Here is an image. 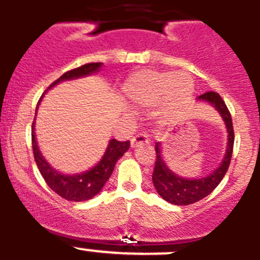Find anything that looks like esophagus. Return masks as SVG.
I'll list each match as a JSON object with an SVG mask.
<instances>
[{
    "instance_id": "obj_1",
    "label": "esophagus",
    "mask_w": 260,
    "mask_h": 260,
    "mask_svg": "<svg viewBox=\"0 0 260 260\" xmlns=\"http://www.w3.org/2000/svg\"><path fill=\"white\" fill-rule=\"evenodd\" d=\"M145 143H148V137L146 135H138L136 137H133L131 140V147L136 148L141 145H145Z\"/></svg>"
}]
</instances>
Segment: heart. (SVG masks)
<instances>
[{
    "instance_id": "obj_1",
    "label": "heart",
    "mask_w": 260,
    "mask_h": 260,
    "mask_svg": "<svg viewBox=\"0 0 260 260\" xmlns=\"http://www.w3.org/2000/svg\"><path fill=\"white\" fill-rule=\"evenodd\" d=\"M122 94L138 107H151L160 102L156 118L165 120L189 102L193 94V80L186 72L142 70L124 82Z\"/></svg>"
}]
</instances>
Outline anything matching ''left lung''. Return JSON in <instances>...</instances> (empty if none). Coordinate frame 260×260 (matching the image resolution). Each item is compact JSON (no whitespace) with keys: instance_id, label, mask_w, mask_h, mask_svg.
<instances>
[{"instance_id":"1","label":"left lung","mask_w":260,"mask_h":260,"mask_svg":"<svg viewBox=\"0 0 260 260\" xmlns=\"http://www.w3.org/2000/svg\"><path fill=\"white\" fill-rule=\"evenodd\" d=\"M198 100L207 103L211 107L215 108L216 112L222 118L223 123L228 131V142H226V151L223 155L222 161L220 165L210 173L208 175L201 176V178H184L174 173L168 164L165 162L161 150V143L157 142L155 146L156 151V164L155 170L152 174V181L155 185L156 191L161 196L162 200L171 205L176 206H188L196 203L198 201L207 197L208 194L212 193L216 186L221 183L222 178L228 171L230 165L231 156H233L234 148V127L231 114L228 107L223 103L222 98L217 92H206V94L198 96Z\"/></svg>"}]
</instances>
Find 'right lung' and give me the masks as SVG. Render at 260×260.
<instances>
[{"label": "right lung", "instance_id": "add662e5", "mask_svg": "<svg viewBox=\"0 0 260 260\" xmlns=\"http://www.w3.org/2000/svg\"><path fill=\"white\" fill-rule=\"evenodd\" d=\"M103 63H87L84 66L75 69L72 71L63 74L57 81L53 82L48 90L54 87L55 85L60 84L64 81H74V80L82 79V77L91 76V75H96L98 72L102 70ZM47 92V91H45ZM43 96L40 98L39 103L35 109V118L38 114V108H39L40 102H42ZM31 142H32V152H34L35 162H37L38 169H39L40 174L44 178L45 183L48 184L53 191L60 196L62 198L67 201H72V202H84V201L91 200L95 197L98 193H100L103 186L108 181V179L112 175L113 170L115 168L117 161L122 157L125 153V151L129 148V141L125 142H120L117 140H110L107 146L104 155L102 156L99 162L90 168L89 170L81 171V173L76 174H66L60 173L59 170L53 168L43 153L40 152V148L38 146L37 137H35V119L32 122L31 127Z\"/></svg>", "mask_w": 260, "mask_h": 260}]
</instances>
